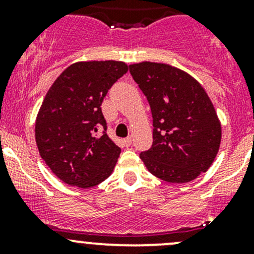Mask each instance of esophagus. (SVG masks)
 Masks as SVG:
<instances>
[{"mask_svg":"<svg viewBox=\"0 0 254 254\" xmlns=\"http://www.w3.org/2000/svg\"><path fill=\"white\" fill-rule=\"evenodd\" d=\"M123 143H124L125 147H129V146L131 145V137H125V139L123 140Z\"/></svg>","mask_w":254,"mask_h":254,"instance_id":"34e87169","label":"esophagus"}]
</instances>
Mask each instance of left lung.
I'll list each match as a JSON object with an SVG mask.
<instances>
[{
	"instance_id": "obj_1",
	"label": "left lung",
	"mask_w": 254,
	"mask_h": 254,
	"mask_svg": "<svg viewBox=\"0 0 254 254\" xmlns=\"http://www.w3.org/2000/svg\"><path fill=\"white\" fill-rule=\"evenodd\" d=\"M129 67L152 113V146L140 153L146 168L170 183L206 172L219 151L221 125L205 89L166 64L143 61Z\"/></svg>"
}]
</instances>
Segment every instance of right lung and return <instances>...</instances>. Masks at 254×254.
<instances>
[{
    "instance_id": "obj_1",
    "label": "right lung",
    "mask_w": 254,
    "mask_h": 254,
    "mask_svg": "<svg viewBox=\"0 0 254 254\" xmlns=\"http://www.w3.org/2000/svg\"><path fill=\"white\" fill-rule=\"evenodd\" d=\"M129 66L122 61H82L50 87L35 122L38 150L68 186L91 188L112 175L120 147L107 135L102 102ZM99 127L104 134L96 136Z\"/></svg>"
}]
</instances>
